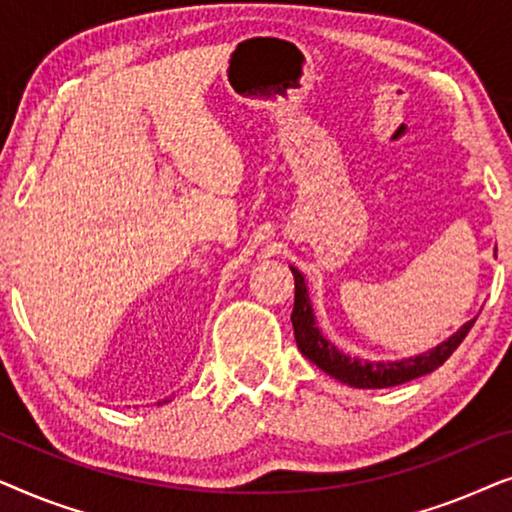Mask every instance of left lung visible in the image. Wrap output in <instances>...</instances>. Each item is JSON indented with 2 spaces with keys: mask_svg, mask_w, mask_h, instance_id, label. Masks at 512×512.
I'll use <instances>...</instances> for the list:
<instances>
[{
  "mask_svg": "<svg viewBox=\"0 0 512 512\" xmlns=\"http://www.w3.org/2000/svg\"><path fill=\"white\" fill-rule=\"evenodd\" d=\"M293 282H296V300H293V312H291V324L293 335H296L300 354L307 356L314 366L324 370L326 375L335 377L342 384L356 389H387L396 387V384L410 382L415 377L429 375L433 370L443 366L450 359L454 349L461 345V340L466 338L475 319L466 321L464 326L457 328L450 338L440 342L429 352L405 356L398 361H366L359 356H349L333 345L331 340L321 333L317 326V317H314L310 291H307V282L303 272L293 268Z\"/></svg>",
  "mask_w": 512,
  "mask_h": 512,
  "instance_id": "left-lung-1",
  "label": "left lung"
}]
</instances>
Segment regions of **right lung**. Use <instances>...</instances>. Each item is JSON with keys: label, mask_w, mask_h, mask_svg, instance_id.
<instances>
[{"label": "right lung", "mask_w": 512, "mask_h": 512, "mask_svg": "<svg viewBox=\"0 0 512 512\" xmlns=\"http://www.w3.org/2000/svg\"><path fill=\"white\" fill-rule=\"evenodd\" d=\"M172 401V398H165V403H170Z\"/></svg>", "instance_id": "obj_1"}]
</instances>
